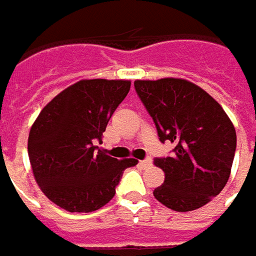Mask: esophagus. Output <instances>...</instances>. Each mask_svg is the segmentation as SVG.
I'll list each match as a JSON object with an SVG mask.
<instances>
[{"instance_id": "1", "label": "esophagus", "mask_w": 256, "mask_h": 256, "mask_svg": "<svg viewBox=\"0 0 256 256\" xmlns=\"http://www.w3.org/2000/svg\"><path fill=\"white\" fill-rule=\"evenodd\" d=\"M140 164H141V166H144V168H148V166L152 165V160H151V158H146V160H144V161H140Z\"/></svg>"}]
</instances>
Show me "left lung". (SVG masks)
Masks as SVG:
<instances>
[{"instance_id":"obj_1","label":"left lung","mask_w":256,"mask_h":256,"mask_svg":"<svg viewBox=\"0 0 256 256\" xmlns=\"http://www.w3.org/2000/svg\"><path fill=\"white\" fill-rule=\"evenodd\" d=\"M160 141L175 144L171 156L155 158L165 181L154 196L174 211H194L226 185L236 150L231 120L211 95L178 78L135 81Z\"/></svg>"}]
</instances>
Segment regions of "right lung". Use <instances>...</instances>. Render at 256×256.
<instances>
[{
    "label": "right lung",
    "mask_w": 256,
    "mask_h": 256,
    "mask_svg": "<svg viewBox=\"0 0 256 256\" xmlns=\"http://www.w3.org/2000/svg\"><path fill=\"white\" fill-rule=\"evenodd\" d=\"M131 88L122 80H82L58 94L31 126L28 155L34 176L48 200L70 212H92L115 195L122 172L136 160L105 155L110 118Z\"/></svg>",
    "instance_id": "add662e5"
}]
</instances>
